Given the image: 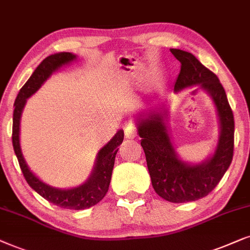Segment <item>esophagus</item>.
I'll use <instances>...</instances> for the list:
<instances>
[{
  "label": "esophagus",
  "mask_w": 250,
  "mask_h": 250,
  "mask_svg": "<svg viewBox=\"0 0 250 250\" xmlns=\"http://www.w3.org/2000/svg\"><path fill=\"white\" fill-rule=\"evenodd\" d=\"M125 138H128V139H132L137 136V129H136V127L132 125V123L129 122L125 125Z\"/></svg>",
  "instance_id": "obj_1"
}]
</instances>
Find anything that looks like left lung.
<instances>
[{"label":"left lung","mask_w":250,"mask_h":250,"mask_svg":"<svg viewBox=\"0 0 250 250\" xmlns=\"http://www.w3.org/2000/svg\"><path fill=\"white\" fill-rule=\"evenodd\" d=\"M181 62L174 91L199 85L215 103L219 119V138L210 158L199 165L182 161L169 137L166 112H152L138 119V135L145 152L152 186L165 200L183 204L207 197L221 181L233 158L234 119L225 90L216 74L205 67L192 53L170 49Z\"/></svg>","instance_id":"obj_1"}]
</instances>
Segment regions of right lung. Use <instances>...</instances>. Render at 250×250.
I'll list each match as a JSON object with an SVG mask.
<instances>
[{
    "instance_id": "obj_1",
    "label": "right lung",
    "mask_w": 250,
    "mask_h": 250,
    "mask_svg": "<svg viewBox=\"0 0 250 250\" xmlns=\"http://www.w3.org/2000/svg\"><path fill=\"white\" fill-rule=\"evenodd\" d=\"M75 58L76 56L71 52H59L49 56L44 61L41 62V64L33 72L28 81L22 85L15 102L12 123V145L17 159H18L19 166H21L22 175H24L28 185L35 192H38L45 200L58 206V207L80 210V209L90 208L92 206L97 205L107 193L109 183H111L113 167H114L115 155L118 153V147L123 142V136H125L123 130H119L116 132L114 137L98 152L94 170H92L88 181L83 183L82 185H79L78 188L68 189L55 188L36 177L29 170L28 166L26 164L21 153V143H19L21 116L27 98L39 90L43 82L46 81V79L53 72L57 71L62 66L69 64Z\"/></svg>"
}]
</instances>
